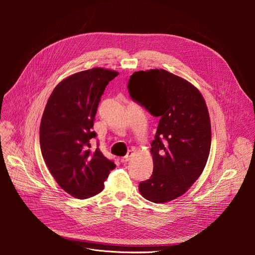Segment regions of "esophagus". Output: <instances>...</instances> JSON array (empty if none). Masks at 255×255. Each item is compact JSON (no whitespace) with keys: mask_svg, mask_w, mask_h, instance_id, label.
Listing matches in <instances>:
<instances>
[{"mask_svg":"<svg viewBox=\"0 0 255 255\" xmlns=\"http://www.w3.org/2000/svg\"><path fill=\"white\" fill-rule=\"evenodd\" d=\"M133 155V151L132 150H129L128 151V153L124 156V157H122L121 158V162H123V163H125V162H127L129 159H130V157Z\"/></svg>","mask_w":255,"mask_h":255,"instance_id":"esophagus-1","label":"esophagus"}]
</instances>
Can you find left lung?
<instances>
[{"instance_id":"left-lung-1","label":"left lung","mask_w":255,"mask_h":255,"mask_svg":"<svg viewBox=\"0 0 255 255\" xmlns=\"http://www.w3.org/2000/svg\"><path fill=\"white\" fill-rule=\"evenodd\" d=\"M131 98L159 122L151 143L153 172L139 192L153 203L184 195L203 172L211 148L206 102L188 81L164 69L136 71L130 77Z\"/></svg>"}]
</instances>
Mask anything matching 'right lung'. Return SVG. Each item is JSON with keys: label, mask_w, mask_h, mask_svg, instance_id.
Returning a JSON list of instances; mask_svg holds the SVG:
<instances>
[{"label": "right lung", "mask_w": 255, "mask_h": 255, "mask_svg": "<svg viewBox=\"0 0 255 255\" xmlns=\"http://www.w3.org/2000/svg\"><path fill=\"white\" fill-rule=\"evenodd\" d=\"M119 72L95 67L77 72L53 90L40 123V148L58 186L77 199H88L104 189L115 163L99 148L92 151V130L101 97Z\"/></svg>", "instance_id": "1"}]
</instances>
